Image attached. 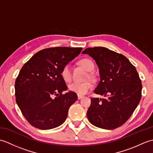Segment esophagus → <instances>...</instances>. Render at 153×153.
<instances>
[{"instance_id": "esophagus-1", "label": "esophagus", "mask_w": 153, "mask_h": 153, "mask_svg": "<svg viewBox=\"0 0 153 153\" xmlns=\"http://www.w3.org/2000/svg\"><path fill=\"white\" fill-rule=\"evenodd\" d=\"M83 97V95H77V99H82Z\"/></svg>"}]
</instances>
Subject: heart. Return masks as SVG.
I'll list each match as a JSON object with an SVG mask.
<instances>
[{
  "label": "heart",
  "mask_w": 153,
  "mask_h": 153,
  "mask_svg": "<svg viewBox=\"0 0 153 153\" xmlns=\"http://www.w3.org/2000/svg\"><path fill=\"white\" fill-rule=\"evenodd\" d=\"M79 64L88 71H92L95 68L93 62L89 58H84L79 61ZM60 76L64 82H70L71 79V71L69 64H66L60 71ZM93 85L90 82H73L68 85L69 90L79 95H85L92 89Z\"/></svg>",
  "instance_id": "1"
}]
</instances>
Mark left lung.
<instances>
[{"label": "left lung", "mask_w": 153, "mask_h": 153, "mask_svg": "<svg viewBox=\"0 0 153 153\" xmlns=\"http://www.w3.org/2000/svg\"><path fill=\"white\" fill-rule=\"evenodd\" d=\"M93 58L100 80L94 91L105 99L91 98L87 118L98 128L113 129L128 120L141 98L142 84L135 66L125 56L102 47L82 52Z\"/></svg>", "instance_id": "left-lung-1"}]
</instances>
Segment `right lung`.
Here are the masks:
<instances>
[{
    "label": "right lung",
    "mask_w": 153,
    "mask_h": 153,
    "mask_svg": "<svg viewBox=\"0 0 153 153\" xmlns=\"http://www.w3.org/2000/svg\"><path fill=\"white\" fill-rule=\"evenodd\" d=\"M82 49L66 47L45 48L23 66L15 82L16 101L31 126L50 129L66 120L68 110L77 96L72 91L62 93L68 87L60 71Z\"/></svg>",
    "instance_id": "1"
}]
</instances>
